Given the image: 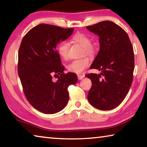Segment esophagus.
I'll return each mask as SVG.
<instances>
[{
  "instance_id": "1",
  "label": "esophagus",
  "mask_w": 147,
  "mask_h": 147,
  "mask_svg": "<svg viewBox=\"0 0 147 147\" xmlns=\"http://www.w3.org/2000/svg\"><path fill=\"white\" fill-rule=\"evenodd\" d=\"M77 76H78V80H82L84 76H85V75H84V74H78Z\"/></svg>"
}]
</instances>
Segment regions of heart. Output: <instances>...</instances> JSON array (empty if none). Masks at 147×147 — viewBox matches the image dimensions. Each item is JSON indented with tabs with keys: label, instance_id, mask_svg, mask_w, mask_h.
I'll list each match as a JSON object with an SVG mask.
<instances>
[{
	"label": "heart",
	"instance_id": "obj_1",
	"mask_svg": "<svg viewBox=\"0 0 147 147\" xmlns=\"http://www.w3.org/2000/svg\"><path fill=\"white\" fill-rule=\"evenodd\" d=\"M72 39L78 43L83 47L82 54L89 56H93L96 52V47L91 43V38L88 35L83 33H78L73 36ZM57 51L59 55L64 59L69 58V44L65 41L59 42L57 46ZM91 59L88 57H84L81 59L72 61L68 65L69 71L74 73H81L90 65Z\"/></svg>",
	"mask_w": 147,
	"mask_h": 147
}]
</instances>
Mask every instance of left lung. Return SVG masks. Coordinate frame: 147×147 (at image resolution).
<instances>
[{
	"label": "left lung",
	"mask_w": 147,
	"mask_h": 147,
	"mask_svg": "<svg viewBox=\"0 0 147 147\" xmlns=\"http://www.w3.org/2000/svg\"><path fill=\"white\" fill-rule=\"evenodd\" d=\"M86 28L100 38V51L90 68L102 72L86 74L92 82L88 100L94 108L110 110L123 101L132 83V45L127 33L111 21L100 22Z\"/></svg>",
	"instance_id": "1"
}]
</instances>
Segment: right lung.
Listing matches in <instances>:
<instances>
[{"instance_id": "right-lung-1", "label": "right lung", "mask_w": 147, "mask_h": 147, "mask_svg": "<svg viewBox=\"0 0 147 147\" xmlns=\"http://www.w3.org/2000/svg\"><path fill=\"white\" fill-rule=\"evenodd\" d=\"M74 28L40 24L27 32L18 53V74L27 100L37 110L53 114L63 109L69 98L68 87L78 81L76 74L64 73L56 45ZM59 74L58 80L52 76Z\"/></svg>"}]
</instances>
